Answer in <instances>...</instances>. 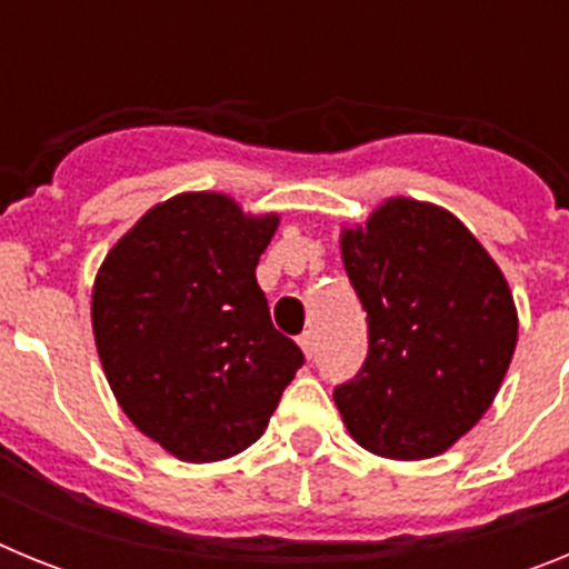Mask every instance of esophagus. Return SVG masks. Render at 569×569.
Here are the masks:
<instances>
[{"mask_svg": "<svg viewBox=\"0 0 569 569\" xmlns=\"http://www.w3.org/2000/svg\"><path fill=\"white\" fill-rule=\"evenodd\" d=\"M299 345H301V350H305V356H308V359H313V353H316V336H313V330H308V333H301L299 336Z\"/></svg>", "mask_w": 569, "mask_h": 569, "instance_id": "esophagus-1", "label": "esophagus"}]
</instances>
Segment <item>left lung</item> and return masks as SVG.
<instances>
[{"instance_id": "obj_1", "label": "left lung", "mask_w": 569, "mask_h": 569, "mask_svg": "<svg viewBox=\"0 0 569 569\" xmlns=\"http://www.w3.org/2000/svg\"><path fill=\"white\" fill-rule=\"evenodd\" d=\"M341 261L370 345L333 390L347 430L385 459L445 453L510 367L519 316L507 279L453 213L401 196L341 233Z\"/></svg>"}]
</instances>
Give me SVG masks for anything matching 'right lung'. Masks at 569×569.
Segmentation results:
<instances>
[{
  "mask_svg": "<svg viewBox=\"0 0 569 569\" xmlns=\"http://www.w3.org/2000/svg\"><path fill=\"white\" fill-rule=\"evenodd\" d=\"M279 216L179 193L116 241L93 284V336L116 401L182 461L253 445L305 365L256 281Z\"/></svg>",
  "mask_w": 569,
  "mask_h": 569,
  "instance_id": "obj_1",
  "label": "right lung"
}]
</instances>
